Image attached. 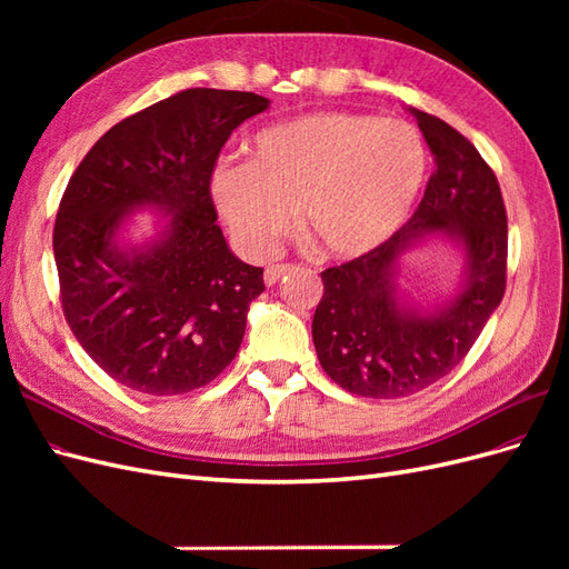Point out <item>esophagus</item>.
Here are the masks:
<instances>
[{"label": "esophagus", "instance_id": "1", "mask_svg": "<svg viewBox=\"0 0 569 569\" xmlns=\"http://www.w3.org/2000/svg\"><path fill=\"white\" fill-rule=\"evenodd\" d=\"M291 270H295V266H291V263H274V266H268V268H266V274H263V280H266L268 287H272L274 282H280L282 274H287V272H291Z\"/></svg>", "mask_w": 569, "mask_h": 569}]
</instances>
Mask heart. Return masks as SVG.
I'll return each instance as SVG.
<instances>
[{"mask_svg": "<svg viewBox=\"0 0 569 569\" xmlns=\"http://www.w3.org/2000/svg\"><path fill=\"white\" fill-rule=\"evenodd\" d=\"M425 176L427 147L416 126L316 111L258 132L249 163L213 170L211 194L237 242L251 253H268L299 211L308 242L351 261L399 232Z\"/></svg>", "mask_w": 569, "mask_h": 569, "instance_id": "heart-1", "label": "heart"}]
</instances>
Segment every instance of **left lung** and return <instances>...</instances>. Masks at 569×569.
<instances>
[{
  "label": "left lung",
  "mask_w": 569,
  "mask_h": 569,
  "mask_svg": "<svg viewBox=\"0 0 569 569\" xmlns=\"http://www.w3.org/2000/svg\"><path fill=\"white\" fill-rule=\"evenodd\" d=\"M410 111L435 153L420 206L387 244L320 272L318 360L341 389L366 399H403L449 375L506 295L508 216L493 170L456 128ZM429 231L461 242L466 282L449 305L418 312L402 306L395 274L398 258Z\"/></svg>",
  "instance_id": "1"
}]
</instances>
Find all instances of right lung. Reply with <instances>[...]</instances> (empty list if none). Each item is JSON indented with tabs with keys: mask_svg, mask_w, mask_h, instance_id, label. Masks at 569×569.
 <instances>
[{
	"mask_svg": "<svg viewBox=\"0 0 569 569\" xmlns=\"http://www.w3.org/2000/svg\"><path fill=\"white\" fill-rule=\"evenodd\" d=\"M253 92L192 88L116 123L68 180L54 222L61 308L118 385L176 396L213 382L239 351L263 268L230 251L211 197L222 144L268 109ZM157 204L153 246L120 250L132 208Z\"/></svg>",
	"mask_w": 569,
	"mask_h": 569,
	"instance_id": "obj_1",
	"label": "right lung"
}]
</instances>
